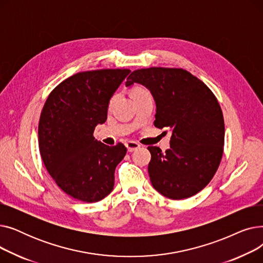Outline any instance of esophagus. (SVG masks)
Returning a JSON list of instances; mask_svg holds the SVG:
<instances>
[{"label":"esophagus","mask_w":263,"mask_h":263,"mask_svg":"<svg viewBox=\"0 0 263 263\" xmlns=\"http://www.w3.org/2000/svg\"><path fill=\"white\" fill-rule=\"evenodd\" d=\"M126 147L128 149L129 153H132V151L139 149L140 148V144L136 143V142H132V141H129L126 143Z\"/></svg>","instance_id":"obj_1"}]
</instances>
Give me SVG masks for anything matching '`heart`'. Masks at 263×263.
<instances>
[{
  "label": "heart",
  "instance_id": "b5f03b06",
  "mask_svg": "<svg viewBox=\"0 0 263 263\" xmlns=\"http://www.w3.org/2000/svg\"><path fill=\"white\" fill-rule=\"evenodd\" d=\"M146 92H148V90L145 89V88H143V87H135V88L133 89V95H134V97H135V96H139V95L146 93ZM114 99H115V97H113V98L110 99V104H112V102L114 101Z\"/></svg>",
  "mask_w": 263,
  "mask_h": 263
}]
</instances>
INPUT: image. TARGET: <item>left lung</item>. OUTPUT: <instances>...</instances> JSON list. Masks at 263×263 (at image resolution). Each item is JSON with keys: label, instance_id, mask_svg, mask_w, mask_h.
<instances>
[{"label": "left lung", "instance_id": "8db88e82", "mask_svg": "<svg viewBox=\"0 0 263 263\" xmlns=\"http://www.w3.org/2000/svg\"><path fill=\"white\" fill-rule=\"evenodd\" d=\"M134 83L146 86L154 96L155 126L172 133L171 148L165 153L148 147L153 186L175 200L197 194L211 181L224 151L225 124L216 97L202 81L181 68L137 69L128 77L126 86Z\"/></svg>", "mask_w": 263, "mask_h": 263}]
</instances>
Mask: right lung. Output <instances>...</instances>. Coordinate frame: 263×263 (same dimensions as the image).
I'll list each match as a JSON object with an SVG mask.
<instances>
[{"mask_svg": "<svg viewBox=\"0 0 263 263\" xmlns=\"http://www.w3.org/2000/svg\"><path fill=\"white\" fill-rule=\"evenodd\" d=\"M130 72L100 69L76 73L50 92L41 110V159L55 183L74 199L99 201L114 187L115 168L127 148L98 142L93 131L105 122L110 97Z\"/></svg>", "mask_w": 263, "mask_h": 263, "instance_id": "obj_1", "label": "right lung"}]
</instances>
